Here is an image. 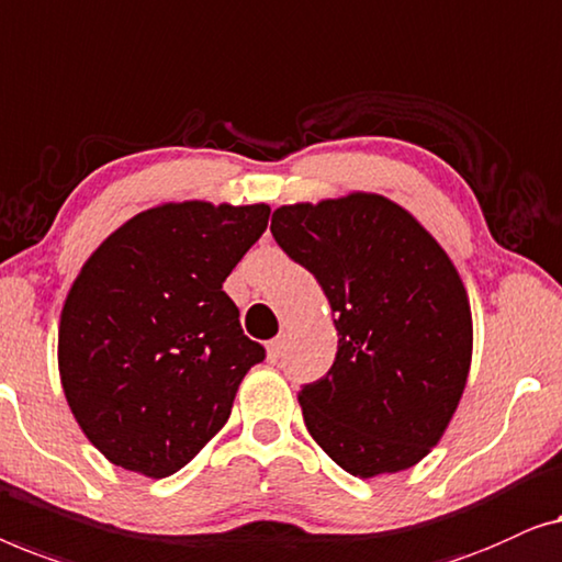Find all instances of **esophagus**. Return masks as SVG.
Segmentation results:
<instances>
[{"instance_id":"obj_1","label":"esophagus","mask_w":562,"mask_h":562,"mask_svg":"<svg viewBox=\"0 0 562 562\" xmlns=\"http://www.w3.org/2000/svg\"><path fill=\"white\" fill-rule=\"evenodd\" d=\"M282 353H284V338H272V341L267 344V359L278 361Z\"/></svg>"}]
</instances>
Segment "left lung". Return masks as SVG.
<instances>
[{"instance_id": "left-lung-1", "label": "left lung", "mask_w": 562, "mask_h": 562, "mask_svg": "<svg viewBox=\"0 0 562 562\" xmlns=\"http://www.w3.org/2000/svg\"><path fill=\"white\" fill-rule=\"evenodd\" d=\"M270 232L336 313L338 351L297 400L315 442L351 476L415 465L440 440L471 367V307L440 244L374 193L282 205Z\"/></svg>"}]
</instances>
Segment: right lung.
<instances>
[{"label":"right lung","mask_w":562,"mask_h":562,"mask_svg":"<svg viewBox=\"0 0 562 562\" xmlns=\"http://www.w3.org/2000/svg\"><path fill=\"white\" fill-rule=\"evenodd\" d=\"M267 218L265 203H165L83 265L60 315V382L114 465L165 479L224 428L244 374L265 361L224 280Z\"/></svg>","instance_id":"1"}]
</instances>
